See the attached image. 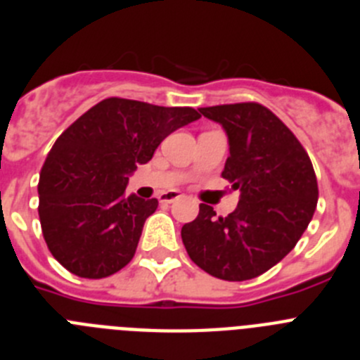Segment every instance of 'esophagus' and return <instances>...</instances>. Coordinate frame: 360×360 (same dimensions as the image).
Here are the masks:
<instances>
[{
  "instance_id": "34e87169",
  "label": "esophagus",
  "mask_w": 360,
  "mask_h": 360,
  "mask_svg": "<svg viewBox=\"0 0 360 360\" xmlns=\"http://www.w3.org/2000/svg\"><path fill=\"white\" fill-rule=\"evenodd\" d=\"M180 198V195H178L176 191H169V193H162L160 196H158V200H160V203H173L174 200Z\"/></svg>"
}]
</instances>
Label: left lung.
Here are the masks:
<instances>
[{
	"label": "left lung",
	"instance_id": "obj_1",
	"mask_svg": "<svg viewBox=\"0 0 360 360\" xmlns=\"http://www.w3.org/2000/svg\"><path fill=\"white\" fill-rule=\"evenodd\" d=\"M200 113L227 135L221 176L240 191V202L225 218L202 203L195 221L182 227V241L191 259L214 278H257L307 231L319 196L316 173L294 133L262 104L200 108Z\"/></svg>",
	"mask_w": 360,
	"mask_h": 360
}]
</instances>
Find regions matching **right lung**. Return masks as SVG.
<instances>
[{
	"label": "right lung",
	"mask_w": 360,
	"mask_h": 360,
	"mask_svg": "<svg viewBox=\"0 0 360 360\" xmlns=\"http://www.w3.org/2000/svg\"><path fill=\"white\" fill-rule=\"evenodd\" d=\"M200 117L193 108L111 97L57 139L37 186L41 229L57 262L88 279L115 274L131 262L158 200L124 195L129 176L165 136Z\"/></svg>",
	"instance_id": "right-lung-1"
}]
</instances>
